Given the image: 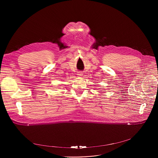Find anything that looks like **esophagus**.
Returning a JSON list of instances; mask_svg holds the SVG:
<instances>
[{"label": "esophagus", "instance_id": "obj_1", "mask_svg": "<svg viewBox=\"0 0 158 158\" xmlns=\"http://www.w3.org/2000/svg\"><path fill=\"white\" fill-rule=\"evenodd\" d=\"M77 77H81L82 76V75H83V73H82V72H78L77 74Z\"/></svg>", "mask_w": 158, "mask_h": 158}]
</instances>
